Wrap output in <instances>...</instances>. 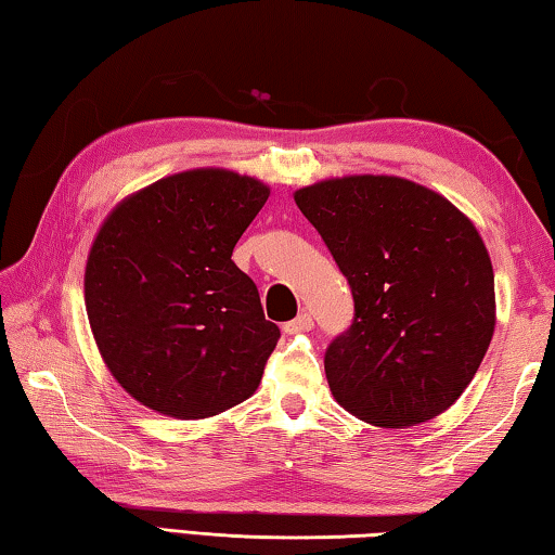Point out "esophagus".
<instances>
[{
	"label": "esophagus",
	"mask_w": 555,
	"mask_h": 555,
	"mask_svg": "<svg viewBox=\"0 0 555 555\" xmlns=\"http://www.w3.org/2000/svg\"><path fill=\"white\" fill-rule=\"evenodd\" d=\"M311 327H313V315L308 313V311H304V313H298V318H294V321L284 323V333L296 335V333L311 331Z\"/></svg>",
	"instance_id": "obj_1"
}]
</instances>
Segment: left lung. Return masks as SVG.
Returning a JSON list of instances; mask_svg holds the SVG:
<instances>
[{
  "label": "left lung",
  "instance_id": "8db88e82",
  "mask_svg": "<svg viewBox=\"0 0 555 555\" xmlns=\"http://www.w3.org/2000/svg\"><path fill=\"white\" fill-rule=\"evenodd\" d=\"M294 201L354 298L350 331L325 352L335 401L379 428L448 411L496 323L492 259L473 220L401 176L325 178Z\"/></svg>",
  "mask_w": 555,
  "mask_h": 555
}]
</instances>
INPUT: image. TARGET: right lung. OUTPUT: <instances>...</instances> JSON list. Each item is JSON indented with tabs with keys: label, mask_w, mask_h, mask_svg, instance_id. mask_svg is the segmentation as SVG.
Listing matches in <instances>:
<instances>
[{
	"label": "right lung",
	"mask_w": 555,
	"mask_h": 555,
	"mask_svg": "<svg viewBox=\"0 0 555 555\" xmlns=\"http://www.w3.org/2000/svg\"><path fill=\"white\" fill-rule=\"evenodd\" d=\"M269 198L259 178L191 168L109 210L86 264L102 362L131 399L181 421L257 391L279 327L232 249Z\"/></svg>",
	"instance_id": "right-lung-1"
}]
</instances>
